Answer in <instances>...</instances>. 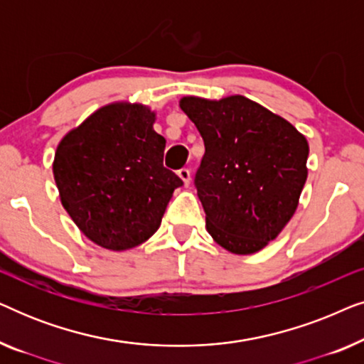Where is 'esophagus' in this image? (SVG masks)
<instances>
[{
    "mask_svg": "<svg viewBox=\"0 0 364 364\" xmlns=\"http://www.w3.org/2000/svg\"><path fill=\"white\" fill-rule=\"evenodd\" d=\"M178 177L182 178L183 186L186 187L191 183V171H188V168H181V171H178Z\"/></svg>",
    "mask_w": 364,
    "mask_h": 364,
    "instance_id": "1",
    "label": "esophagus"
}]
</instances>
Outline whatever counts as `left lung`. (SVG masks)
<instances>
[{
	"instance_id": "8db88e82",
	"label": "left lung",
	"mask_w": 364,
	"mask_h": 364,
	"mask_svg": "<svg viewBox=\"0 0 364 364\" xmlns=\"http://www.w3.org/2000/svg\"><path fill=\"white\" fill-rule=\"evenodd\" d=\"M181 109L205 146L196 173L207 232L225 250L250 255L290 222L306 182L310 147L290 122L243 96H187Z\"/></svg>"
}]
</instances>
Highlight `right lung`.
Wrapping results in <instances>:
<instances>
[{
    "label": "right lung",
    "instance_id": "add662e5",
    "mask_svg": "<svg viewBox=\"0 0 364 364\" xmlns=\"http://www.w3.org/2000/svg\"><path fill=\"white\" fill-rule=\"evenodd\" d=\"M154 122L156 114L142 104H109L69 131L54 154L63 207L89 240L107 250H129L151 238L183 183L164 167L166 139Z\"/></svg>",
    "mask_w": 364,
    "mask_h": 364
}]
</instances>
